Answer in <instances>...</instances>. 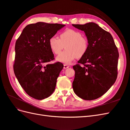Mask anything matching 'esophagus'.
<instances>
[{"label":"esophagus","instance_id":"34e87169","mask_svg":"<svg viewBox=\"0 0 130 130\" xmlns=\"http://www.w3.org/2000/svg\"><path fill=\"white\" fill-rule=\"evenodd\" d=\"M69 67V65L64 64V67H63V68H64V69H67V68H68Z\"/></svg>","mask_w":130,"mask_h":130}]
</instances>
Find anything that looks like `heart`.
Here are the masks:
<instances>
[{
  "mask_svg": "<svg viewBox=\"0 0 130 130\" xmlns=\"http://www.w3.org/2000/svg\"><path fill=\"white\" fill-rule=\"evenodd\" d=\"M51 50L56 55L59 54L66 45V51L57 57V61L69 64L77 57L83 56L88 48V42L79 31L68 29L60 35V38L53 36L49 40Z\"/></svg>",
  "mask_w": 130,
  "mask_h": 130,
  "instance_id": "1",
  "label": "heart"
}]
</instances>
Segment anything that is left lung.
<instances>
[{
	"label": "left lung",
	"instance_id": "8db88e82",
	"mask_svg": "<svg viewBox=\"0 0 130 130\" xmlns=\"http://www.w3.org/2000/svg\"><path fill=\"white\" fill-rule=\"evenodd\" d=\"M83 31L87 37L86 53L74 66L72 86L76 95L86 100L102 96L115 82L119 57L113 37L98 24H72ZM82 64L80 66V64Z\"/></svg>",
	"mask_w": 130,
	"mask_h": 130
}]
</instances>
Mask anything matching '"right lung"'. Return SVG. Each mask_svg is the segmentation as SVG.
I'll return each mask as SVG.
<instances>
[{
  "instance_id": "1",
  "label": "right lung",
  "mask_w": 130,
  "mask_h": 130,
  "mask_svg": "<svg viewBox=\"0 0 130 130\" xmlns=\"http://www.w3.org/2000/svg\"><path fill=\"white\" fill-rule=\"evenodd\" d=\"M64 26L43 22L28 25L16 41L14 73L25 92L34 99H45L55 89L63 64L48 63L55 59L49 40Z\"/></svg>"
}]
</instances>
